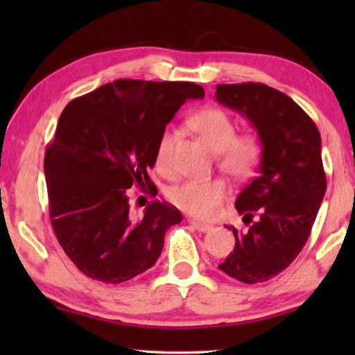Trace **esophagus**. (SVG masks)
<instances>
[{
	"instance_id": "34e87169",
	"label": "esophagus",
	"mask_w": 355,
	"mask_h": 355,
	"mask_svg": "<svg viewBox=\"0 0 355 355\" xmlns=\"http://www.w3.org/2000/svg\"><path fill=\"white\" fill-rule=\"evenodd\" d=\"M189 224L196 228L197 232H202V233H207V232H209L211 230V225H208V224H202V222H196V220H189Z\"/></svg>"
}]
</instances>
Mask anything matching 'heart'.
Wrapping results in <instances>:
<instances>
[{
	"mask_svg": "<svg viewBox=\"0 0 355 355\" xmlns=\"http://www.w3.org/2000/svg\"><path fill=\"white\" fill-rule=\"evenodd\" d=\"M192 131L213 150L218 166L236 180L252 177L263 158L261 137L252 131L236 135V123L219 107H203L188 120ZM172 131H164L156 147L155 161L159 171L171 173V150L173 146ZM228 196L225 180L213 178L208 182H184L171 189L169 199L182 211L197 219H211L220 211Z\"/></svg>",
	"mask_w": 355,
	"mask_h": 355,
	"instance_id": "heart-1",
	"label": "heart"
}]
</instances>
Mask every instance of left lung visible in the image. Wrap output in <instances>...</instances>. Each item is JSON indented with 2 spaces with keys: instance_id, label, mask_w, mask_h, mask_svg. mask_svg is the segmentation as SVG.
Listing matches in <instances>:
<instances>
[{
  "instance_id": "1",
  "label": "left lung",
  "mask_w": 355,
  "mask_h": 355,
  "mask_svg": "<svg viewBox=\"0 0 355 355\" xmlns=\"http://www.w3.org/2000/svg\"><path fill=\"white\" fill-rule=\"evenodd\" d=\"M216 100L250 120L263 141L258 175L235 203L251 225L243 233L228 227L236 243L219 269L260 284L290 266L310 236L327 188L321 135L296 101L266 84H218Z\"/></svg>"
}]
</instances>
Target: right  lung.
Returning <instances> with one entry per match:
<instances>
[{
    "mask_svg": "<svg viewBox=\"0 0 355 355\" xmlns=\"http://www.w3.org/2000/svg\"><path fill=\"white\" fill-rule=\"evenodd\" d=\"M194 83L117 80L71 100L45 152L50 219L59 244L87 277L122 284L158 260L167 228L182 222L171 203L130 214L128 189L148 184L166 125Z\"/></svg>",
    "mask_w": 355,
    "mask_h": 355,
    "instance_id": "obj_1",
    "label": "right lung"
}]
</instances>
